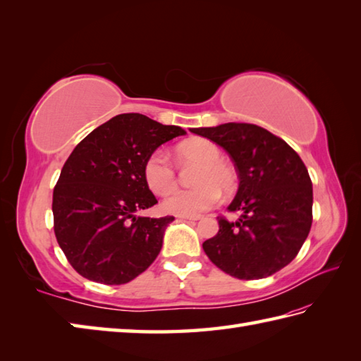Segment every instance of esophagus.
I'll list each match as a JSON object with an SVG mask.
<instances>
[{
  "label": "esophagus",
  "instance_id": "obj_1",
  "mask_svg": "<svg viewBox=\"0 0 361 361\" xmlns=\"http://www.w3.org/2000/svg\"><path fill=\"white\" fill-rule=\"evenodd\" d=\"M178 219L189 220V221H195V220H200V216H178Z\"/></svg>",
  "mask_w": 361,
  "mask_h": 361
}]
</instances>
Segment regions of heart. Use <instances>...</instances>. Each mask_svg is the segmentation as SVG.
Segmentation results:
<instances>
[{
  "mask_svg": "<svg viewBox=\"0 0 361 361\" xmlns=\"http://www.w3.org/2000/svg\"><path fill=\"white\" fill-rule=\"evenodd\" d=\"M176 157L181 161L198 163L194 185L189 190H175L164 198L163 209L175 216H197L211 209L219 202L220 190L233 192L237 185L234 169L221 159V150L204 137H192L176 147ZM144 181L155 195H166L176 185V175L164 150H155L145 159L142 169Z\"/></svg>",
  "mask_w": 361,
  "mask_h": 361,
  "instance_id": "heart-1",
  "label": "heart"
}]
</instances>
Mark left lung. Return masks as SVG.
<instances>
[{
	"label": "left lung",
	"mask_w": 361,
	"mask_h": 361,
	"mask_svg": "<svg viewBox=\"0 0 361 361\" xmlns=\"http://www.w3.org/2000/svg\"><path fill=\"white\" fill-rule=\"evenodd\" d=\"M224 147L239 175L229 211L235 221L219 219V233L203 242L211 262L237 279H262L288 265L312 226V180L290 145L255 124L228 122L190 128Z\"/></svg>",
	"instance_id": "left-lung-1"
}]
</instances>
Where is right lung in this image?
Masks as SVG:
<instances>
[{
	"label": "right lung",
	"mask_w": 361,
	"mask_h": 361,
	"mask_svg": "<svg viewBox=\"0 0 361 361\" xmlns=\"http://www.w3.org/2000/svg\"><path fill=\"white\" fill-rule=\"evenodd\" d=\"M181 135V127L126 113L75 145L54 188L52 214L60 248L83 278L121 286L157 259L173 217L136 216L158 203L142 169L150 153Z\"/></svg>",
	"instance_id": "right-lung-1"
}]
</instances>
